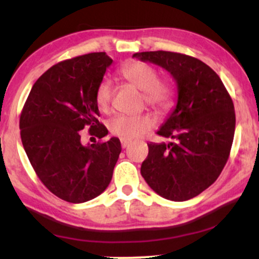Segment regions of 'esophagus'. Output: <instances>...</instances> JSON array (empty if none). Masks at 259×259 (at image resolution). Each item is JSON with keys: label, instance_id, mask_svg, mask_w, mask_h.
I'll return each mask as SVG.
<instances>
[{"label": "esophagus", "instance_id": "obj_1", "mask_svg": "<svg viewBox=\"0 0 259 259\" xmlns=\"http://www.w3.org/2000/svg\"><path fill=\"white\" fill-rule=\"evenodd\" d=\"M120 144H121V147L125 148L127 145L130 144V141H129V140H125V139H120Z\"/></svg>", "mask_w": 259, "mask_h": 259}]
</instances>
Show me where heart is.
<instances>
[{"mask_svg": "<svg viewBox=\"0 0 259 259\" xmlns=\"http://www.w3.org/2000/svg\"><path fill=\"white\" fill-rule=\"evenodd\" d=\"M120 76L127 82L144 91L145 102L154 108L163 109L170 106L174 99L173 86L165 80L158 79V72L151 64L141 61H133L119 69ZM112 85L107 78L99 82L95 92V103L101 112H107L111 106ZM153 119L148 114H120L112 118L108 129L120 139L133 140L147 133L153 126Z\"/></svg>", "mask_w": 259, "mask_h": 259, "instance_id": "obj_1", "label": "heart"}]
</instances>
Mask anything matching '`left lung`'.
Wrapping results in <instances>:
<instances>
[{
	"mask_svg": "<svg viewBox=\"0 0 259 259\" xmlns=\"http://www.w3.org/2000/svg\"><path fill=\"white\" fill-rule=\"evenodd\" d=\"M133 57L164 68L178 86V102L157 134L170 144L148 145L141 175L170 201H187L212 185L227 164L235 133L234 103L214 70L183 53L150 51Z\"/></svg>",
	"mask_w": 259,
	"mask_h": 259,
	"instance_id": "8db88e82",
	"label": "left lung"
}]
</instances>
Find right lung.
<instances>
[{
    "mask_svg": "<svg viewBox=\"0 0 259 259\" xmlns=\"http://www.w3.org/2000/svg\"><path fill=\"white\" fill-rule=\"evenodd\" d=\"M105 52L59 62L36 80L20 114V138L38 179L53 195L82 203L102 194L121 151L118 138L82 145V129L102 139L95 92L112 64Z\"/></svg>",
    "mask_w": 259,
    "mask_h": 259,
    "instance_id": "obj_1",
    "label": "right lung"
}]
</instances>
